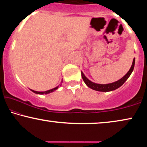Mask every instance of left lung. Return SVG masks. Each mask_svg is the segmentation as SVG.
Wrapping results in <instances>:
<instances>
[{
  "mask_svg": "<svg viewBox=\"0 0 147 147\" xmlns=\"http://www.w3.org/2000/svg\"><path fill=\"white\" fill-rule=\"evenodd\" d=\"M134 63H135V58L133 59V61H132V64L131 67L129 69V71L127 72V74H126L124 77H122L121 79H120L118 81L115 82H113V83L111 84H96L94 83L88 79L86 77L85 75H84V73L81 71L82 73V79H83L84 82H85V84L87 85V86L91 88V89H93L94 90H96V91L99 92H110L112 91V90H114L117 88H120L122 84H123L124 82L126 81V80L129 78L130 74H132V71L134 69Z\"/></svg>",
  "mask_w": 147,
  "mask_h": 147,
  "instance_id": "left-lung-1",
  "label": "left lung"
}]
</instances>
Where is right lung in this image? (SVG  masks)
<instances>
[{
	"instance_id": "right-lung-1",
	"label": "right lung",
	"mask_w": 147,
	"mask_h": 147,
	"mask_svg": "<svg viewBox=\"0 0 147 147\" xmlns=\"http://www.w3.org/2000/svg\"><path fill=\"white\" fill-rule=\"evenodd\" d=\"M58 87H59V86H57V87H56L55 88H53V89H51V90H47V91H45V92H37V91H34V90H31L33 92H34V93H35V94H49V93H51V92H53V91H55V90L57 89Z\"/></svg>"
}]
</instances>
